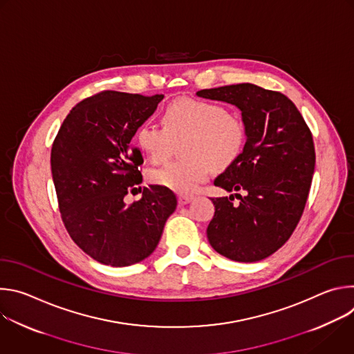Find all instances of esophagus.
<instances>
[{
  "instance_id": "1",
  "label": "esophagus",
  "mask_w": 354,
  "mask_h": 354,
  "mask_svg": "<svg viewBox=\"0 0 354 354\" xmlns=\"http://www.w3.org/2000/svg\"><path fill=\"white\" fill-rule=\"evenodd\" d=\"M192 198H193V196H189V194H179L178 196V201H179L180 206H185V205L190 203Z\"/></svg>"
}]
</instances>
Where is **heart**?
Wrapping results in <instances>:
<instances>
[{"label": "heart", "mask_w": 354, "mask_h": 354, "mask_svg": "<svg viewBox=\"0 0 354 354\" xmlns=\"http://www.w3.org/2000/svg\"><path fill=\"white\" fill-rule=\"evenodd\" d=\"M162 129L144 123L134 138L156 165L165 164L179 144L182 160L149 174L154 185L180 194L192 193L213 171L230 169L242 156L248 133L243 119L212 100L180 97L161 116Z\"/></svg>", "instance_id": "heart-1"}]
</instances>
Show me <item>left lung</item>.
<instances>
[{
	"instance_id": "8db88e82",
	"label": "left lung",
	"mask_w": 354,
	"mask_h": 354,
	"mask_svg": "<svg viewBox=\"0 0 354 354\" xmlns=\"http://www.w3.org/2000/svg\"><path fill=\"white\" fill-rule=\"evenodd\" d=\"M232 104L242 112L246 144L239 160L214 185L234 196L212 197L210 245L235 262H258L281 248L304 213L315 168L313 133L291 100L254 84L196 92Z\"/></svg>"
}]
</instances>
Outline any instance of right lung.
I'll return each instance as SVG.
<instances>
[{"mask_svg":"<svg viewBox=\"0 0 354 354\" xmlns=\"http://www.w3.org/2000/svg\"><path fill=\"white\" fill-rule=\"evenodd\" d=\"M162 97L97 92L71 109L53 141L50 161L62 220L71 239L99 263L122 268L148 258L176 209L175 193L158 185L124 203L142 180L144 160L131 138Z\"/></svg>","mask_w":354,"mask_h":354,"instance_id":"right-lung-1","label":"right lung"}]
</instances>
